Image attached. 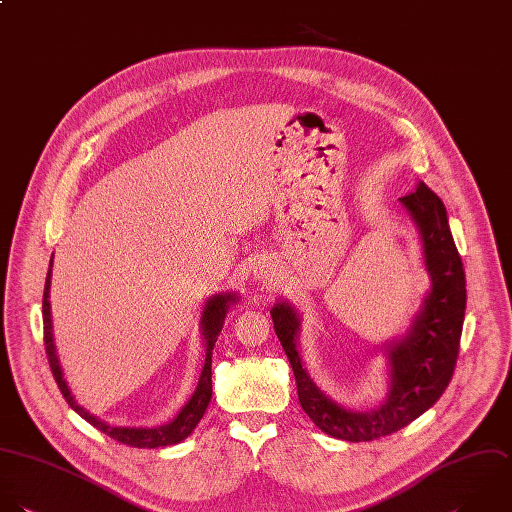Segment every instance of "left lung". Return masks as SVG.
Masks as SVG:
<instances>
[{
  "mask_svg": "<svg viewBox=\"0 0 512 512\" xmlns=\"http://www.w3.org/2000/svg\"><path fill=\"white\" fill-rule=\"evenodd\" d=\"M415 219L425 247V263L433 289L415 317L409 335L389 345L391 391L381 407L355 413L327 399L305 373L297 353L299 317L293 307L279 303L271 317L275 333L291 363L303 411L327 435L351 443L375 441L393 435L431 409L449 387L465 321L467 285L465 269L451 235L447 209L439 195L423 181L401 197Z\"/></svg>",
  "mask_w": 512,
  "mask_h": 512,
  "instance_id": "1",
  "label": "left lung"
}]
</instances>
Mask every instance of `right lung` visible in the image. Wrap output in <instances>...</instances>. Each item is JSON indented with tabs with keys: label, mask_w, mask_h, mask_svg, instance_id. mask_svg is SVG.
Listing matches in <instances>:
<instances>
[{
	"label": "right lung",
	"mask_w": 512,
	"mask_h": 512,
	"mask_svg": "<svg viewBox=\"0 0 512 512\" xmlns=\"http://www.w3.org/2000/svg\"><path fill=\"white\" fill-rule=\"evenodd\" d=\"M51 261H53V255H51ZM49 283H51V263H49V271H47V277H45V289H43V343H45V355H47L53 379H55L63 399L67 401V405L77 415H81L89 425H93L95 429H99L107 437H111V439H115V441H119L123 445H129V447L157 449V447L177 445L183 439H187L193 433V429L197 427V423L201 421V417L205 415V409H207V405L211 401V393H213V387H211V355H213V345H215L217 335H219V331L223 327V319L227 315V307H229V303L235 301V295H217V297H213L205 305L203 321H201L203 323V335H205V341H207L205 367H203V373H201V379H199V385H197L193 397L181 409L177 419H173L169 425H163V427H157V429H133V427H111V425L95 419L87 411H83V407H79L73 401L65 381L61 377V369H59V363H57V357H55L53 335H51V313H49V301H47V297H49Z\"/></svg>",
	"instance_id": "obj_1"
}]
</instances>
